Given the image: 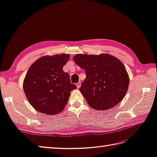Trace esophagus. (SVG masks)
Instances as JSON below:
<instances>
[{
    "label": "esophagus",
    "instance_id": "esophagus-1",
    "mask_svg": "<svg viewBox=\"0 0 157 157\" xmlns=\"http://www.w3.org/2000/svg\"><path fill=\"white\" fill-rule=\"evenodd\" d=\"M76 86H77L78 88H79L80 86H81V83H80V82H78V83H76Z\"/></svg>",
    "mask_w": 157,
    "mask_h": 157
}]
</instances>
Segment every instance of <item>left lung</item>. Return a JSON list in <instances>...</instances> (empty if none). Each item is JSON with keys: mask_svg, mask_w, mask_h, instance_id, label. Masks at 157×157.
Masks as SVG:
<instances>
[{"mask_svg": "<svg viewBox=\"0 0 157 157\" xmlns=\"http://www.w3.org/2000/svg\"><path fill=\"white\" fill-rule=\"evenodd\" d=\"M74 61L85 70L86 78L79 91L90 107L106 110L126 96L129 77L124 65L111 55L77 54Z\"/></svg>", "mask_w": 157, "mask_h": 157, "instance_id": "8db88e82", "label": "left lung"}]
</instances>
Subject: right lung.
I'll return each mask as SVG.
<instances>
[{"instance_id": "add662e5", "label": "right lung", "mask_w": 157, "mask_h": 157, "mask_svg": "<svg viewBox=\"0 0 157 157\" xmlns=\"http://www.w3.org/2000/svg\"><path fill=\"white\" fill-rule=\"evenodd\" d=\"M70 59L68 54L47 56L33 63L25 76L23 90L35 110L48 115L63 110L71 91L77 88L71 83L63 67Z\"/></svg>"}]
</instances>
